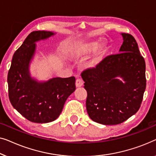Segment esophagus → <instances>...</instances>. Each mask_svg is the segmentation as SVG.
<instances>
[{
    "label": "esophagus",
    "instance_id": "obj_1",
    "mask_svg": "<svg viewBox=\"0 0 156 156\" xmlns=\"http://www.w3.org/2000/svg\"><path fill=\"white\" fill-rule=\"evenodd\" d=\"M83 81L81 78H77L76 80V86L77 87H80L83 86Z\"/></svg>",
    "mask_w": 156,
    "mask_h": 156
}]
</instances>
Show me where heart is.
Returning a JSON list of instances; mask_svg holds the SVG:
<instances>
[{
  "label": "heart",
  "instance_id": "b5f03b06",
  "mask_svg": "<svg viewBox=\"0 0 156 156\" xmlns=\"http://www.w3.org/2000/svg\"><path fill=\"white\" fill-rule=\"evenodd\" d=\"M107 51L106 44L102 43L98 45L97 41H90L81 44L76 50V55L80 58H84L92 54L90 58L85 63V66L90 69L98 67L105 56Z\"/></svg>",
  "mask_w": 156,
  "mask_h": 156
}]
</instances>
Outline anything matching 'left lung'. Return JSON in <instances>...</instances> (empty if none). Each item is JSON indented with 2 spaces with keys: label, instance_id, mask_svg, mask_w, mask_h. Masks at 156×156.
I'll list each match as a JSON object with an SVG mask.
<instances>
[{
  "label": "left lung",
  "instance_id": "left-lung-1",
  "mask_svg": "<svg viewBox=\"0 0 156 156\" xmlns=\"http://www.w3.org/2000/svg\"><path fill=\"white\" fill-rule=\"evenodd\" d=\"M122 35L120 53L107 56L98 67L81 73L87 114L93 121L105 125L121 124L136 113L146 90V63L138 44L131 34Z\"/></svg>",
  "mask_w": 156,
  "mask_h": 156
}]
</instances>
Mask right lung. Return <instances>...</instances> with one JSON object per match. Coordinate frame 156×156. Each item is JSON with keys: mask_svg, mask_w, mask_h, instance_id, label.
Masks as SVG:
<instances>
[{"mask_svg": "<svg viewBox=\"0 0 156 156\" xmlns=\"http://www.w3.org/2000/svg\"><path fill=\"white\" fill-rule=\"evenodd\" d=\"M52 32L34 31L15 52L8 74V96L12 107L27 120L48 123L56 119L66 100L76 90V78H54L37 82L29 71L36 49L35 42L49 38Z\"/></svg>", "mask_w": 156, "mask_h": 156, "instance_id": "right-lung-1", "label": "right lung"}]
</instances>
